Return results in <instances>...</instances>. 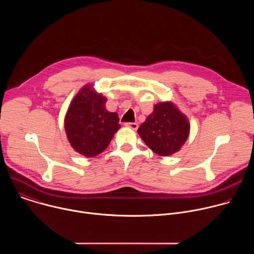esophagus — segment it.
<instances>
[{
  "instance_id": "1",
  "label": "esophagus",
  "mask_w": 254,
  "mask_h": 254,
  "mask_svg": "<svg viewBox=\"0 0 254 254\" xmlns=\"http://www.w3.org/2000/svg\"><path fill=\"white\" fill-rule=\"evenodd\" d=\"M127 127H130V128H132V129H136L137 127H138V126H137V124H135V123H126L125 124Z\"/></svg>"
}]
</instances>
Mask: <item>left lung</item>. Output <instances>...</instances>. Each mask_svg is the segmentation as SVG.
<instances>
[{"label": "left lung", "instance_id": "left-lung-1", "mask_svg": "<svg viewBox=\"0 0 254 254\" xmlns=\"http://www.w3.org/2000/svg\"><path fill=\"white\" fill-rule=\"evenodd\" d=\"M190 125L171 102L154 106V112L137 129L144 143L160 156H170L186 141Z\"/></svg>", "mask_w": 254, "mask_h": 254}]
</instances>
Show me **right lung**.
Returning <instances> with one entry per match:
<instances>
[{
	"label": "right lung",
	"instance_id": "1",
	"mask_svg": "<svg viewBox=\"0 0 254 254\" xmlns=\"http://www.w3.org/2000/svg\"><path fill=\"white\" fill-rule=\"evenodd\" d=\"M106 98L83 87L70 104L65 117V130L72 148L85 157H95L110 144L121 127L116 113L105 110Z\"/></svg>",
	"mask_w": 254,
	"mask_h": 254
}]
</instances>
